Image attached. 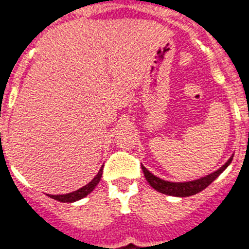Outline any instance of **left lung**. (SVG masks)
Instances as JSON below:
<instances>
[{"mask_svg":"<svg viewBox=\"0 0 249 249\" xmlns=\"http://www.w3.org/2000/svg\"><path fill=\"white\" fill-rule=\"evenodd\" d=\"M231 160H233V156L229 158V160H228L224 166L220 167V168H219L218 171H215L214 173H210V175L202 177V178L195 179V181H190V182H168V181L160 179V177L152 175L143 164H142V170H143L145 179H147L148 182H149V185L152 186L154 190L162 192V194H166V195L186 197V196L195 195L197 192L206 189V187H208V186L210 185V183H212L213 181H214V179L216 178L228 166H229V164H231Z\"/></svg>","mask_w":249,"mask_h":249,"instance_id":"left-lung-1","label":"left lung"}]
</instances>
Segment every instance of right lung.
Instances as JSON below:
<instances>
[{
	"label": "right lung",
	"instance_id": "add662e5",
	"mask_svg": "<svg viewBox=\"0 0 249 249\" xmlns=\"http://www.w3.org/2000/svg\"><path fill=\"white\" fill-rule=\"evenodd\" d=\"M102 167L91 182L87 183V185L83 186V187H81V189H78L77 191H73L71 192V194H66V195H50V197L54 200H58V201L60 202H74L77 201V200L83 199V197L89 195V192L92 191L96 186H97V183L100 182V179H101L102 176Z\"/></svg>",
	"mask_w": 249,
	"mask_h": 249
}]
</instances>
